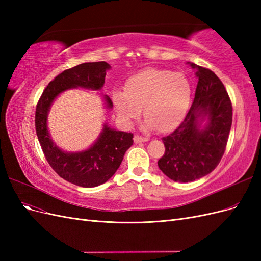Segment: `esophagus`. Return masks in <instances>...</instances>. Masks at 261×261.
Masks as SVG:
<instances>
[{"instance_id":"34e87169","label":"esophagus","mask_w":261,"mask_h":261,"mask_svg":"<svg viewBox=\"0 0 261 261\" xmlns=\"http://www.w3.org/2000/svg\"><path fill=\"white\" fill-rule=\"evenodd\" d=\"M148 138L146 137H141L139 135H135L134 136V143L135 144H139V143H145V141H147Z\"/></svg>"}]
</instances>
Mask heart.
Instances as JSON below:
<instances>
[{"label":"heart","instance_id":"heart-1","mask_svg":"<svg viewBox=\"0 0 261 261\" xmlns=\"http://www.w3.org/2000/svg\"><path fill=\"white\" fill-rule=\"evenodd\" d=\"M192 96V84L183 73L147 68L128 78L125 91H114L112 101L124 125H132L144 108V127L168 132L183 120Z\"/></svg>","mask_w":261,"mask_h":261}]
</instances>
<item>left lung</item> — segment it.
<instances>
[{"mask_svg": "<svg viewBox=\"0 0 261 261\" xmlns=\"http://www.w3.org/2000/svg\"><path fill=\"white\" fill-rule=\"evenodd\" d=\"M198 80L194 102L178 127L162 138L165 152L158 161L169 178L188 183L216 169L232 126V105L212 70L187 63Z\"/></svg>", "mask_w": 261, "mask_h": 261, "instance_id": "8db88e82", "label": "left lung"}]
</instances>
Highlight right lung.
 Wrapping results in <instances>:
<instances>
[{
	"label": "right lung",
	"mask_w": 261,
	"mask_h": 261,
	"mask_svg": "<svg viewBox=\"0 0 261 261\" xmlns=\"http://www.w3.org/2000/svg\"><path fill=\"white\" fill-rule=\"evenodd\" d=\"M110 68L107 62H92L66 69L49 83L37 105L36 133L46 160L62 178L77 186L96 187L111 178L120 168L125 152L133 145L134 136L132 133L116 130L105 123L98 138L89 148L75 152L65 151L50 135L49 112L54 100L66 90H101ZM102 98L105 108L111 110V99L107 94Z\"/></svg>",
	"instance_id": "add662e5"
}]
</instances>
